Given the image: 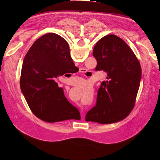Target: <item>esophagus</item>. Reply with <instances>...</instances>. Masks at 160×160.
Returning a JSON list of instances; mask_svg holds the SVG:
<instances>
[{
  "label": "esophagus",
  "instance_id": "34e87169",
  "mask_svg": "<svg viewBox=\"0 0 160 160\" xmlns=\"http://www.w3.org/2000/svg\"><path fill=\"white\" fill-rule=\"evenodd\" d=\"M80 72L84 73V72H86V69H80Z\"/></svg>",
  "mask_w": 160,
  "mask_h": 160
}]
</instances>
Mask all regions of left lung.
Here are the masks:
<instances>
[{"label": "left lung", "mask_w": 160, "mask_h": 160, "mask_svg": "<svg viewBox=\"0 0 160 160\" xmlns=\"http://www.w3.org/2000/svg\"><path fill=\"white\" fill-rule=\"evenodd\" d=\"M96 70L107 73L101 83L96 106L88 111L85 120L111 124L123 120L133 108L140 87L142 69L135 53L115 35L102 38L93 48Z\"/></svg>", "instance_id": "left-lung-1"}]
</instances>
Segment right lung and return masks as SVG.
I'll return each instance as SVG.
<instances>
[{
  "label": "right lung",
  "mask_w": 160,
  "mask_h": 160,
  "mask_svg": "<svg viewBox=\"0 0 160 160\" xmlns=\"http://www.w3.org/2000/svg\"><path fill=\"white\" fill-rule=\"evenodd\" d=\"M75 68L69 44L60 36L49 33L33 42L23 60L20 84L37 118L52 123L80 115L55 81Z\"/></svg>",
  "instance_id": "obj_1"
}]
</instances>
